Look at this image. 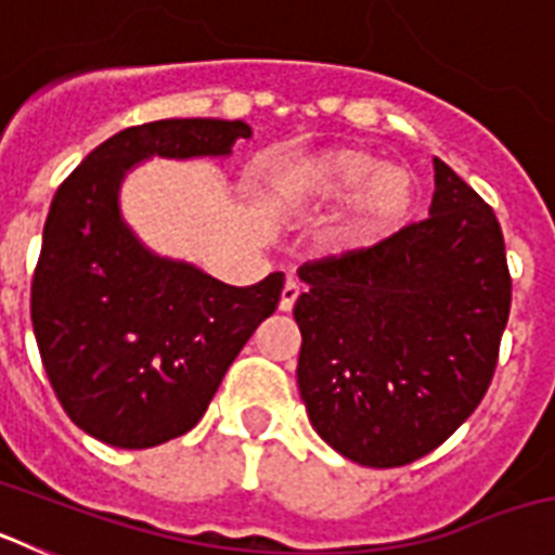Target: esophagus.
I'll return each instance as SVG.
<instances>
[{
	"instance_id": "1",
	"label": "esophagus",
	"mask_w": 555,
	"mask_h": 555,
	"mask_svg": "<svg viewBox=\"0 0 555 555\" xmlns=\"http://www.w3.org/2000/svg\"><path fill=\"white\" fill-rule=\"evenodd\" d=\"M300 283L297 281H286V286H283L281 292V311H292L294 302H297V297H300Z\"/></svg>"
}]
</instances>
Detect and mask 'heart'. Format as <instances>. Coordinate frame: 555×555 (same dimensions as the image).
<instances>
[{"label":"heart","mask_w":555,"mask_h":555,"mask_svg":"<svg viewBox=\"0 0 555 555\" xmlns=\"http://www.w3.org/2000/svg\"><path fill=\"white\" fill-rule=\"evenodd\" d=\"M416 175L403 164H380L364 146H327L283 166L272 180L274 203L322 214L347 203L336 235L345 247H366L395 233L416 203Z\"/></svg>","instance_id":"1"}]
</instances>
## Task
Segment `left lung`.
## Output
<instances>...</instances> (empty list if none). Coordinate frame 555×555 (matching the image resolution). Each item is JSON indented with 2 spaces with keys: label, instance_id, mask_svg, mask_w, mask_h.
I'll list each match as a JSON object with an SVG mask.
<instances>
[{
  "label": "left lung",
  "instance_id": "obj_1",
  "mask_svg": "<svg viewBox=\"0 0 555 555\" xmlns=\"http://www.w3.org/2000/svg\"><path fill=\"white\" fill-rule=\"evenodd\" d=\"M434 171L428 219L297 272L308 420L364 467H403L455 434L492 384L508 322L498 217L444 160Z\"/></svg>",
  "mask_w": 555,
  "mask_h": 555
}]
</instances>
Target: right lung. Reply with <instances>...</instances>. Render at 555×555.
<instances>
[{"instance_id":"add662e5","label":"right lung","mask_w":555,"mask_h":555,"mask_svg":"<svg viewBox=\"0 0 555 555\" xmlns=\"http://www.w3.org/2000/svg\"><path fill=\"white\" fill-rule=\"evenodd\" d=\"M249 135L238 119L127 127L86 155L49 205L33 331L63 411L100 442L144 450L194 428L281 302L283 272L228 286L146 249L119 210L121 180L141 160L222 158Z\"/></svg>"}]
</instances>
